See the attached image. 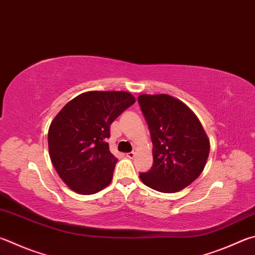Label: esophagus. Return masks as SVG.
Returning a JSON list of instances; mask_svg holds the SVG:
<instances>
[{
	"instance_id": "34e87169",
	"label": "esophagus",
	"mask_w": 255,
	"mask_h": 255,
	"mask_svg": "<svg viewBox=\"0 0 255 255\" xmlns=\"http://www.w3.org/2000/svg\"><path fill=\"white\" fill-rule=\"evenodd\" d=\"M135 155H136V152L135 151H130V152H128V154H126V156L128 157V158H133V157H135Z\"/></svg>"
}]
</instances>
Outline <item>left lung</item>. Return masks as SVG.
Masks as SVG:
<instances>
[{
  "label": "left lung",
  "mask_w": 255,
  "mask_h": 255,
  "mask_svg": "<svg viewBox=\"0 0 255 255\" xmlns=\"http://www.w3.org/2000/svg\"><path fill=\"white\" fill-rule=\"evenodd\" d=\"M138 103L150 131L154 164L140 173L155 191L176 193L201 175L210 154V139L196 115L169 95H140Z\"/></svg>",
  "instance_id": "obj_1"
}]
</instances>
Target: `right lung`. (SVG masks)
<instances>
[{"label":"right lung","instance_id":"add662e5","mask_svg":"<svg viewBox=\"0 0 255 255\" xmlns=\"http://www.w3.org/2000/svg\"><path fill=\"white\" fill-rule=\"evenodd\" d=\"M132 104L135 97L126 91H88L55 116L48 132L50 158L73 192L90 195L112 183L118 159L107 142L110 125Z\"/></svg>","mask_w":255,"mask_h":255}]
</instances>
